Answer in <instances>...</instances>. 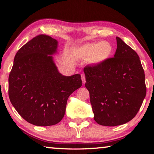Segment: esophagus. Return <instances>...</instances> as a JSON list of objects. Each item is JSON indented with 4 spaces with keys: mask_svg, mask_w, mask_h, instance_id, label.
<instances>
[{
    "mask_svg": "<svg viewBox=\"0 0 154 154\" xmlns=\"http://www.w3.org/2000/svg\"><path fill=\"white\" fill-rule=\"evenodd\" d=\"M81 77H82V79L83 83V84H84V83H85V74L82 73V75H81Z\"/></svg>",
    "mask_w": 154,
    "mask_h": 154,
    "instance_id": "esophagus-1",
    "label": "esophagus"
}]
</instances>
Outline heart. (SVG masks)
Instances as JSON below:
<instances>
[{"label": "heart", "instance_id": "heart-1", "mask_svg": "<svg viewBox=\"0 0 154 154\" xmlns=\"http://www.w3.org/2000/svg\"><path fill=\"white\" fill-rule=\"evenodd\" d=\"M113 46L106 41L86 43L78 48V53L81 56L90 57V62L97 64L107 60L113 54Z\"/></svg>", "mask_w": 154, "mask_h": 154}]
</instances>
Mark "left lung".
<instances>
[{
  "label": "left lung",
  "mask_w": 154,
  "mask_h": 154,
  "mask_svg": "<svg viewBox=\"0 0 154 154\" xmlns=\"http://www.w3.org/2000/svg\"><path fill=\"white\" fill-rule=\"evenodd\" d=\"M116 39L113 58L83 69L94 119L106 126H119L133 119L147 91L144 70L137 52L120 38Z\"/></svg>",
  "instance_id": "obj_1"
}]
</instances>
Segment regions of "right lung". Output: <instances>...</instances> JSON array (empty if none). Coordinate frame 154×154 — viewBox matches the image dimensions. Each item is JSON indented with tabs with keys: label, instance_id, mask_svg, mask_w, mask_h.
Listing matches in <instances>:
<instances>
[{
	"label": "right lung",
	"instance_id": "right-lung-1",
	"mask_svg": "<svg viewBox=\"0 0 154 154\" xmlns=\"http://www.w3.org/2000/svg\"><path fill=\"white\" fill-rule=\"evenodd\" d=\"M58 41L38 35L21 48L9 76V97L22 118L35 126L62 120L68 98L82 85L81 75H61L53 61Z\"/></svg>",
	"mask_w": 154,
	"mask_h": 154
}]
</instances>
